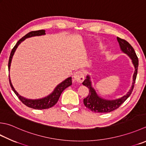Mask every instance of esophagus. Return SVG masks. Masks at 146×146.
Returning <instances> with one entry per match:
<instances>
[{"mask_svg": "<svg viewBox=\"0 0 146 146\" xmlns=\"http://www.w3.org/2000/svg\"><path fill=\"white\" fill-rule=\"evenodd\" d=\"M73 78L78 83H82L84 80V73L81 71H78L74 73Z\"/></svg>", "mask_w": 146, "mask_h": 146, "instance_id": "1", "label": "esophagus"}]
</instances>
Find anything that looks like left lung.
I'll list each match as a JSON object with an SVG mask.
<instances>
[{"label":"left lung","mask_w":146,"mask_h":146,"mask_svg":"<svg viewBox=\"0 0 146 146\" xmlns=\"http://www.w3.org/2000/svg\"><path fill=\"white\" fill-rule=\"evenodd\" d=\"M117 40L119 43L121 51L130 57V59H132V62L134 66V68H135V71H134L133 75L132 87H131V89L129 90V92H128L126 95L123 96L122 98L115 100H107L101 98V97H99L95 89L92 87L90 76L87 75L86 79L82 83V84L88 88L89 92H88L87 98L84 99V104L86 108L92 111V112L98 113H107L118 109L126 101L128 97L131 95L133 91L137 75L139 66L138 58L136 55L133 48L127 41L124 39L119 38V37H117Z\"/></svg>","instance_id":"1"}]
</instances>
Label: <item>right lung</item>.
I'll return each mask as SVG.
<instances>
[{
	"label": "right lung",
	"instance_id": "add662e5",
	"mask_svg": "<svg viewBox=\"0 0 146 146\" xmlns=\"http://www.w3.org/2000/svg\"><path fill=\"white\" fill-rule=\"evenodd\" d=\"M45 35V31L44 30L32 31L27 33V35H25L23 37H22L18 41V42H17L16 44L15 45V46L13 47L10 54L9 59V63H8L9 71L10 70L11 63L13 59V56L14 55V52H15V51L18 45L21 44L23 41H24L26 38H30V37H31V36H40V35ZM9 83H10L11 87L12 88L14 92L15 93V94L17 96H18V98L19 99L20 101H21L23 103L25 104L28 107L33 108V109L40 110L48 109V108L52 107L53 106L55 105L57 103V102L58 101L59 97L61 96L62 91H63L65 88H66L67 87L70 86V85H71V84H72L71 77H69V78H66L63 82H62L61 84H59V85H57V87L54 88L53 92L51 94H50L49 95L47 96V97H45V98L38 99H28L24 98V97L20 96L19 94L16 92V90L14 89V87L13 86L12 83H11L9 75Z\"/></svg>",
	"mask_w": 146,
	"mask_h": 146
}]
</instances>
